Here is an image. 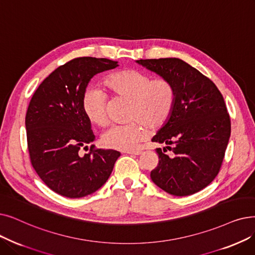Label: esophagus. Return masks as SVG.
I'll use <instances>...</instances> for the list:
<instances>
[{
	"label": "esophagus",
	"mask_w": 255,
	"mask_h": 255,
	"mask_svg": "<svg viewBox=\"0 0 255 255\" xmlns=\"http://www.w3.org/2000/svg\"><path fill=\"white\" fill-rule=\"evenodd\" d=\"M126 153L132 154V155H140L142 152L140 150H130V151H126Z\"/></svg>",
	"instance_id": "obj_1"
}]
</instances>
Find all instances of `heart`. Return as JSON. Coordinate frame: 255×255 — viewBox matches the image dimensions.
<instances>
[{
  "instance_id": "1",
  "label": "heart",
  "mask_w": 255,
  "mask_h": 255,
  "mask_svg": "<svg viewBox=\"0 0 255 255\" xmlns=\"http://www.w3.org/2000/svg\"><path fill=\"white\" fill-rule=\"evenodd\" d=\"M110 94L130 100L126 125H115L102 134V143L109 149L130 151L147 136L148 130L161 128L170 119L175 105L173 85L164 78H154L138 70L126 69L109 74L103 81ZM82 108L92 123L104 126L108 122L107 98L99 88H88L82 98Z\"/></svg>"
}]
</instances>
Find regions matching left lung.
<instances>
[{
  "instance_id": "left-lung-1",
  "label": "left lung",
  "mask_w": 255,
  "mask_h": 255,
  "mask_svg": "<svg viewBox=\"0 0 255 255\" xmlns=\"http://www.w3.org/2000/svg\"><path fill=\"white\" fill-rule=\"evenodd\" d=\"M136 62L167 79L175 91L173 113L152 138L168 147L156 149L159 161L151 179L171 195H193L216 178L223 162L231 131L223 96L212 80L179 58Z\"/></svg>"
}]
</instances>
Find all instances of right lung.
Listing matches in <instances>:
<instances>
[{
    "label": "right lung",
    "mask_w": 255,
    "mask_h": 255,
    "mask_svg": "<svg viewBox=\"0 0 255 255\" xmlns=\"http://www.w3.org/2000/svg\"><path fill=\"white\" fill-rule=\"evenodd\" d=\"M118 61L79 57L60 65L33 95L26 114L28 150L32 167L55 193L81 198L98 191L107 181L121 153L93 149L91 121L82 98L95 75L117 68Z\"/></svg>",
    "instance_id": "obj_1"
}]
</instances>
